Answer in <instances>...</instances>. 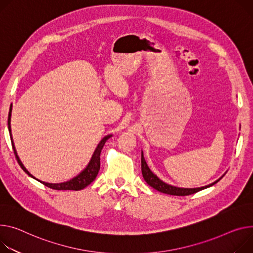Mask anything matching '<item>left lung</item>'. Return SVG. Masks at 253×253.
Wrapping results in <instances>:
<instances>
[{
    "label": "left lung",
    "mask_w": 253,
    "mask_h": 253,
    "mask_svg": "<svg viewBox=\"0 0 253 253\" xmlns=\"http://www.w3.org/2000/svg\"><path fill=\"white\" fill-rule=\"evenodd\" d=\"M141 170H142V175H143L144 180L148 183L150 187H152L153 189H155L158 192H162V193L168 194V195H172V196H189V195L195 194L197 192H200L202 190H205L207 188H210V187L214 186L215 183H217L224 176V174H223L216 181L210 183V185H208V186L201 187V188H191V189H188V188L174 187V186L169 185V183L163 181L156 174H154L150 170V169L148 168V166H147V164L145 162L142 151H141Z\"/></svg>",
    "instance_id": "left-lung-1"
}]
</instances>
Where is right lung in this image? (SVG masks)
Listing matches in <instances>:
<instances>
[{
    "instance_id": "add662e5",
    "label": "right lung",
    "mask_w": 253,
    "mask_h": 253,
    "mask_svg": "<svg viewBox=\"0 0 253 253\" xmlns=\"http://www.w3.org/2000/svg\"><path fill=\"white\" fill-rule=\"evenodd\" d=\"M12 113V105L10 106V111H9V116H8V129H9V133H10V137H11V142H12V147L15 153V156L17 158V162L19 164V166L22 168V169L24 170L29 176L33 177L34 179L40 181L41 183H43L44 186H46L50 189L53 190H72V191H80L84 189L85 187H87L90 182H93V180H95L96 176L98 175V172L100 170V155H101V151L106 143V141L112 137V134H109L107 136H105L104 138L100 141V143L98 144L97 148L95 149L93 155H91V158L89 160V163L87 164V166L85 167V169H84L77 176L73 177L72 179L64 181V182H59V183H50V182H45V181H41L39 179H37L36 177H34L27 169L26 168L23 166L22 162L20 160L15 145H14V141H13V137H12V133H11V114Z\"/></svg>"
}]
</instances>
